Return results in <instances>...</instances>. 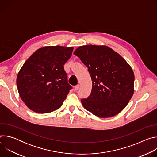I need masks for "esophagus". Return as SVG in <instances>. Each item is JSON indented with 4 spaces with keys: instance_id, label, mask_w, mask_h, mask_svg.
<instances>
[{
    "instance_id": "obj_1",
    "label": "esophagus",
    "mask_w": 157,
    "mask_h": 157,
    "mask_svg": "<svg viewBox=\"0 0 157 157\" xmlns=\"http://www.w3.org/2000/svg\"><path fill=\"white\" fill-rule=\"evenodd\" d=\"M79 88V84H77L75 86V90H78Z\"/></svg>"
}]
</instances>
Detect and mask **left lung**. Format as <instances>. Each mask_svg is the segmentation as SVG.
Masks as SVG:
<instances>
[{"label":"left lung","instance_id":"obj_1","mask_svg":"<svg viewBox=\"0 0 157 157\" xmlns=\"http://www.w3.org/2000/svg\"><path fill=\"white\" fill-rule=\"evenodd\" d=\"M74 54L87 67L93 81L90 96L81 100L83 107L101 118L121 113L134 92L135 78L128 63L104 45L81 46Z\"/></svg>","mask_w":157,"mask_h":157}]
</instances>
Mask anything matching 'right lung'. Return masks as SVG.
Here are the masks:
<instances>
[{
	"mask_svg": "<svg viewBox=\"0 0 157 157\" xmlns=\"http://www.w3.org/2000/svg\"><path fill=\"white\" fill-rule=\"evenodd\" d=\"M73 47H44L25 62L17 77L19 95L36 113H49L63 104L72 86L68 84L64 64Z\"/></svg>",
	"mask_w": 157,
	"mask_h": 157,
	"instance_id": "obj_1",
	"label": "right lung"
}]
</instances>
